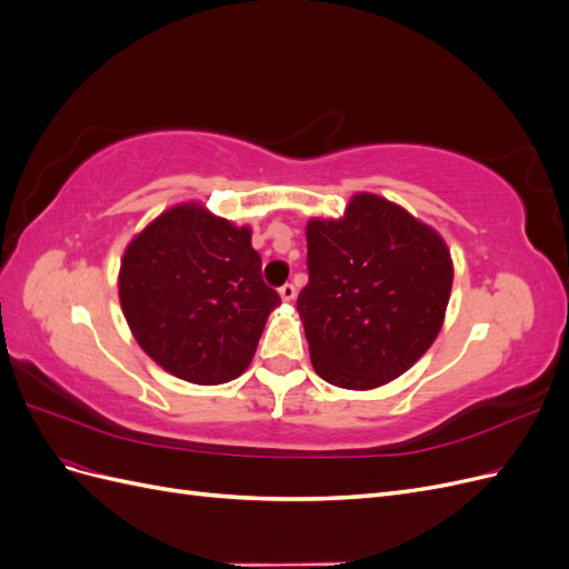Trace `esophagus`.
<instances>
[{"label":"esophagus","mask_w":569,"mask_h":569,"mask_svg":"<svg viewBox=\"0 0 569 569\" xmlns=\"http://www.w3.org/2000/svg\"><path fill=\"white\" fill-rule=\"evenodd\" d=\"M280 297H282V301H295V297H297V287L295 284H282L280 287Z\"/></svg>","instance_id":"esophagus-1"}]
</instances>
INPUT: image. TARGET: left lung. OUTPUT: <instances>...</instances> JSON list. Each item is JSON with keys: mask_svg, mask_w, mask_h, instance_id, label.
<instances>
[{"mask_svg": "<svg viewBox=\"0 0 569 569\" xmlns=\"http://www.w3.org/2000/svg\"><path fill=\"white\" fill-rule=\"evenodd\" d=\"M308 284L297 299L316 372L375 389L432 347L453 284L441 234L401 206L356 194L339 220L306 226Z\"/></svg>", "mask_w": 569, "mask_h": 569, "instance_id": "8db88e82", "label": "left lung"}]
</instances>
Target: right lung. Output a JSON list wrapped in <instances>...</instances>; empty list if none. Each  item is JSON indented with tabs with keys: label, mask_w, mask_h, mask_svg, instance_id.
<instances>
[{
	"label": "right lung",
	"mask_w": 569,
	"mask_h": 569,
	"mask_svg": "<svg viewBox=\"0 0 569 569\" xmlns=\"http://www.w3.org/2000/svg\"><path fill=\"white\" fill-rule=\"evenodd\" d=\"M118 297L144 353L192 385L242 375L280 306L261 278L251 228L194 201L163 211L132 239L120 261Z\"/></svg>",
	"instance_id": "add662e5"
}]
</instances>
